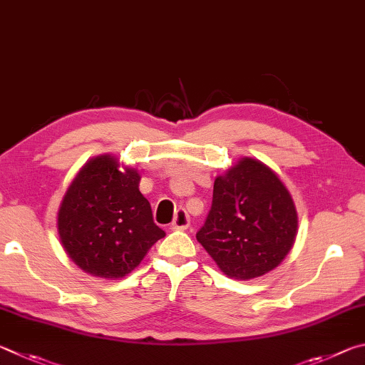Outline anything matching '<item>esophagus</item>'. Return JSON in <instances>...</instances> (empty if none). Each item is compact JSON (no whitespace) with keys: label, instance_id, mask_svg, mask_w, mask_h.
Wrapping results in <instances>:
<instances>
[{"label":"esophagus","instance_id":"obj_1","mask_svg":"<svg viewBox=\"0 0 365 365\" xmlns=\"http://www.w3.org/2000/svg\"><path fill=\"white\" fill-rule=\"evenodd\" d=\"M190 225V220H189V215L184 208H178L176 213H175V220L170 225V229L173 231H182V229H187Z\"/></svg>","mask_w":365,"mask_h":365}]
</instances>
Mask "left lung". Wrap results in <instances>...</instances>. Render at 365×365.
I'll return each instance as SVG.
<instances>
[{"mask_svg":"<svg viewBox=\"0 0 365 365\" xmlns=\"http://www.w3.org/2000/svg\"><path fill=\"white\" fill-rule=\"evenodd\" d=\"M297 229L289 189L269 166L244 157L215 179L212 210L197 240L227 277L248 280L282 263Z\"/></svg>","mask_w":365,"mask_h":365,"instance_id":"1","label":"left lung"}]
</instances>
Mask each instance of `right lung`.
Here are the masks:
<instances>
[{
	"label": "right lung",
	"instance_id": "add662e5",
	"mask_svg": "<svg viewBox=\"0 0 365 365\" xmlns=\"http://www.w3.org/2000/svg\"><path fill=\"white\" fill-rule=\"evenodd\" d=\"M138 170L99 155L83 165L57 213V232L68 258L96 277L120 279L138 267L165 237L139 190Z\"/></svg>",
	"mask_w": 365,
	"mask_h": 365
}]
</instances>
